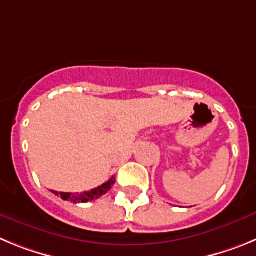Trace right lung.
I'll return each mask as SVG.
<instances>
[{
  "mask_svg": "<svg viewBox=\"0 0 256 256\" xmlns=\"http://www.w3.org/2000/svg\"><path fill=\"white\" fill-rule=\"evenodd\" d=\"M115 183V177H112L108 182H105L101 186L96 187V188L91 190V191L80 192V194H69V192H56L52 191L55 195H60L62 200H68L70 202H74V204H78V202H88V201L96 200L100 196L105 195L106 192L110 191V188L112 187V184Z\"/></svg>",
  "mask_w": 256,
  "mask_h": 256,
  "instance_id": "1",
  "label": "right lung"
}]
</instances>
